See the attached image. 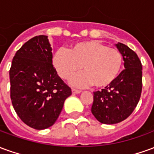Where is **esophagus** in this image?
I'll return each mask as SVG.
<instances>
[{
    "label": "esophagus",
    "instance_id": "obj_1",
    "mask_svg": "<svg viewBox=\"0 0 154 154\" xmlns=\"http://www.w3.org/2000/svg\"><path fill=\"white\" fill-rule=\"evenodd\" d=\"M72 93L73 94H79L81 93V91H82L77 90V89H74V88H72Z\"/></svg>",
    "mask_w": 154,
    "mask_h": 154
}]
</instances>
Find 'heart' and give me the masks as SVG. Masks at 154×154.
Instances as JSON below:
<instances>
[{"label":"heart","instance_id":"1","mask_svg":"<svg viewBox=\"0 0 154 154\" xmlns=\"http://www.w3.org/2000/svg\"><path fill=\"white\" fill-rule=\"evenodd\" d=\"M122 63V54L118 49L97 40L77 43L69 50L57 49L53 56L54 67L63 79L70 78L82 67L83 73L71 82L79 87L91 84L97 88L110 86L118 77Z\"/></svg>","mask_w":154,"mask_h":154}]
</instances>
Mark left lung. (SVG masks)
<instances>
[{
	"label": "left lung",
	"instance_id": "8db88e82",
	"mask_svg": "<svg viewBox=\"0 0 154 154\" xmlns=\"http://www.w3.org/2000/svg\"><path fill=\"white\" fill-rule=\"evenodd\" d=\"M122 54L125 69L110 86L93 92L91 113L102 124L114 125L129 117L142 91V64L138 55L125 44H116Z\"/></svg>",
	"mask_w": 154,
	"mask_h": 154
}]
</instances>
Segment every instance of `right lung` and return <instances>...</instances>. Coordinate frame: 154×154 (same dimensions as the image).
Instances as JSON below:
<instances>
[{
  "instance_id": "right-lung-1",
  "label": "right lung",
  "mask_w": 154,
  "mask_h": 154,
  "mask_svg": "<svg viewBox=\"0 0 154 154\" xmlns=\"http://www.w3.org/2000/svg\"><path fill=\"white\" fill-rule=\"evenodd\" d=\"M11 99L23 122L35 129L50 127L63 110L71 88L53 65L52 48L46 35L27 41L12 60Z\"/></svg>"
}]
</instances>
